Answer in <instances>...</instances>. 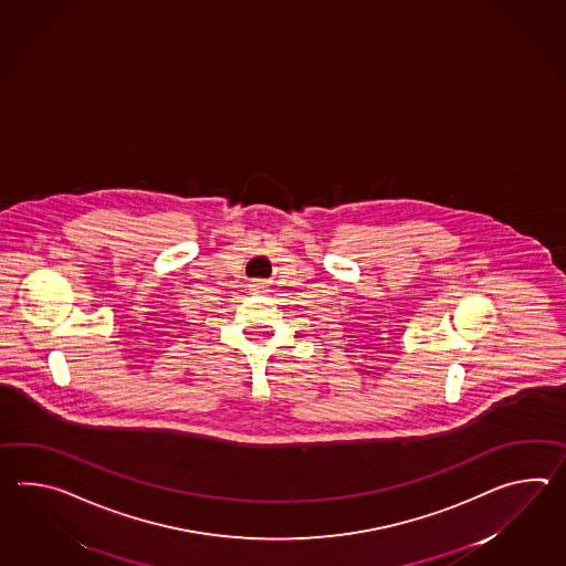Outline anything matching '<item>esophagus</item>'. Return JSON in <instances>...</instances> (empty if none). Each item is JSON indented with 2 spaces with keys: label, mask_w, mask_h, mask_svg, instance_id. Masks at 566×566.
Wrapping results in <instances>:
<instances>
[{
  "label": "esophagus",
  "mask_w": 566,
  "mask_h": 566,
  "mask_svg": "<svg viewBox=\"0 0 566 566\" xmlns=\"http://www.w3.org/2000/svg\"><path fill=\"white\" fill-rule=\"evenodd\" d=\"M250 290H252V294H262V292H268V286H265L264 280H253Z\"/></svg>",
  "instance_id": "esophagus-1"
}]
</instances>
